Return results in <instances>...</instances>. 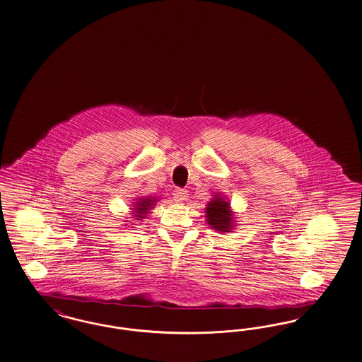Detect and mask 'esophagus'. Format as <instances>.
I'll return each instance as SVG.
<instances>
[{
	"label": "esophagus",
	"instance_id": "esophagus-1",
	"mask_svg": "<svg viewBox=\"0 0 362 362\" xmlns=\"http://www.w3.org/2000/svg\"><path fill=\"white\" fill-rule=\"evenodd\" d=\"M173 196H174V202H177V203H184L189 197L188 196V190L187 189H175L174 193H173Z\"/></svg>",
	"mask_w": 362,
	"mask_h": 362
}]
</instances>
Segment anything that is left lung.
Here are the masks:
<instances>
[{
    "label": "left lung",
    "instance_id": "1",
    "mask_svg": "<svg viewBox=\"0 0 362 362\" xmlns=\"http://www.w3.org/2000/svg\"><path fill=\"white\" fill-rule=\"evenodd\" d=\"M214 197L209 202L206 207V222L209 228H214L218 233H231L235 228V216L234 211L228 203V199L221 193L212 194Z\"/></svg>",
    "mask_w": 362,
    "mask_h": 362
}]
</instances>
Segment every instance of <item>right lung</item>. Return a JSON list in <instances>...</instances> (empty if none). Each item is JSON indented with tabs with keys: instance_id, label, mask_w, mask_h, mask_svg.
I'll use <instances>...</instances> for the list:
<instances>
[{
	"instance_id": "add662e5",
	"label": "right lung",
	"mask_w": 362,
	"mask_h": 362,
	"mask_svg": "<svg viewBox=\"0 0 362 362\" xmlns=\"http://www.w3.org/2000/svg\"><path fill=\"white\" fill-rule=\"evenodd\" d=\"M156 202H158V197H139L136 202H134V204H132V207L134 209L132 211H129L131 214H132V221H136V222H141L143 219H147V215L151 212V209H153V206L156 204Z\"/></svg>"
}]
</instances>
